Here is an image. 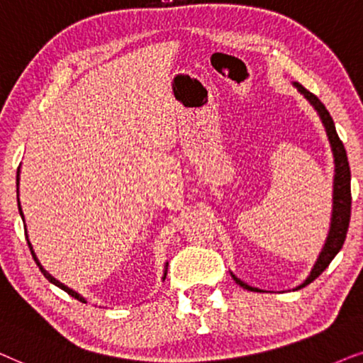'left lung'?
<instances>
[{"label": "left lung", "mask_w": 363, "mask_h": 363, "mask_svg": "<svg viewBox=\"0 0 363 363\" xmlns=\"http://www.w3.org/2000/svg\"><path fill=\"white\" fill-rule=\"evenodd\" d=\"M294 88H297L303 98H306L313 109L317 111L318 118H320L323 128H325L328 143H330V149L333 154V194H332V216H330V227H328V234L325 239V244L318 254V257L313 264V267L308 274V277L297 289H302L313 282L323 270L328 267V264L332 262L333 257L340 252L342 245L345 242L347 230H349V222H350V206H352V196H350V167H349V159H347V152L342 141L339 139V134L335 131V124H333L332 116L328 114L325 106L320 103V99L317 96H313L311 91H307L302 84L294 83ZM232 279L235 280V284H239L240 287L247 289V291L259 292V289L250 287L247 284L242 282L238 275L230 272Z\"/></svg>", "instance_id": "1"}]
</instances>
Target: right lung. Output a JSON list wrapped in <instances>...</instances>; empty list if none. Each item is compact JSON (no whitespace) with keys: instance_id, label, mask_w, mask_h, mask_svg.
Returning <instances> with one entry per match:
<instances>
[{"instance_id":"right-lung-1","label":"right lung","mask_w":363,"mask_h":363,"mask_svg":"<svg viewBox=\"0 0 363 363\" xmlns=\"http://www.w3.org/2000/svg\"><path fill=\"white\" fill-rule=\"evenodd\" d=\"M16 196H18V209H19V216H21V219H23V224H24V232H26V240H28V245H30V250H31V254H33V259H35V262L38 264V267H40V270L43 272V275H45V277L50 280L51 284H55L56 287H60V289H62V291L65 292H67L69 294L71 297H74V298H77V301L79 302H83V303H88V301H86V298L81 296L79 292H76V291H72L71 287H67V286H65V284L62 282H60V280H57L56 277H52V275L48 272V270L43 267L41 265V262H40V259H38V255H36V252H35V249H33V244H31V240H30V238H28V229H26V222H24V214H23V209H21V202H19V167H18V174H16ZM166 275H167V262H166V265H164V275H162V280L166 279Z\"/></svg>"}]
</instances>
